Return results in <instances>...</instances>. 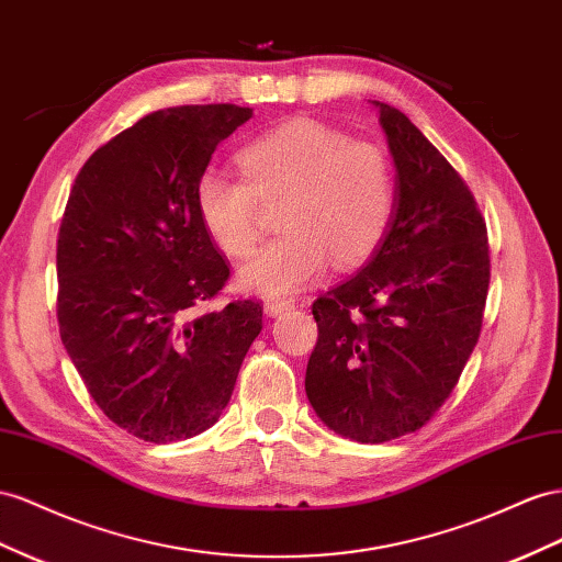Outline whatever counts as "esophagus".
<instances>
[{"instance_id":"esophagus-1","label":"esophagus","mask_w":562,"mask_h":562,"mask_svg":"<svg viewBox=\"0 0 562 562\" xmlns=\"http://www.w3.org/2000/svg\"><path fill=\"white\" fill-rule=\"evenodd\" d=\"M293 307V302L291 300H267L265 302V312L269 314V316H279L281 312H285V310H291Z\"/></svg>"}]
</instances>
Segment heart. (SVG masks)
Masks as SVG:
<instances>
[{
    "label": "heart",
    "instance_id": "1",
    "mask_svg": "<svg viewBox=\"0 0 562 562\" xmlns=\"http://www.w3.org/2000/svg\"><path fill=\"white\" fill-rule=\"evenodd\" d=\"M240 177L210 168L195 205L210 238L246 257L262 236L260 205H279V238L240 267V285L288 295L324 274L330 257L350 269L381 246L397 203L387 150L316 120H293L257 136L238 154Z\"/></svg>",
    "mask_w": 562,
    "mask_h": 562
}]
</instances>
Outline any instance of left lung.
Segmentation results:
<instances>
[{
  "mask_svg": "<svg viewBox=\"0 0 562 562\" xmlns=\"http://www.w3.org/2000/svg\"><path fill=\"white\" fill-rule=\"evenodd\" d=\"M397 168L385 240L318 295L305 390L330 430L381 445L420 430L473 355L490 291L487 224L461 175L402 111L373 101Z\"/></svg>",
  "mask_w": 562,
  "mask_h": 562,
  "instance_id": "obj_1",
  "label": "left lung"
}]
</instances>
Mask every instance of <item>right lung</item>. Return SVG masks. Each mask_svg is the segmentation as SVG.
I'll use <instances>...</instances> for the list:
<instances>
[{"label": "right lung", "mask_w": 562, "mask_h": 562, "mask_svg": "<svg viewBox=\"0 0 562 562\" xmlns=\"http://www.w3.org/2000/svg\"><path fill=\"white\" fill-rule=\"evenodd\" d=\"M252 117L234 103L154 111L97 148L70 189L56 244L60 340L117 428L168 445L229 404L262 307L201 312L229 281L195 205L215 148Z\"/></svg>", "instance_id": "obj_1"}]
</instances>
